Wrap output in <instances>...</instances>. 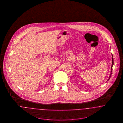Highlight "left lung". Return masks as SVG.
Masks as SVG:
<instances>
[{"label": "left lung", "instance_id": "obj_1", "mask_svg": "<svg viewBox=\"0 0 123 123\" xmlns=\"http://www.w3.org/2000/svg\"><path fill=\"white\" fill-rule=\"evenodd\" d=\"M113 58H112V64H111V74H110V76H109V78L108 79V80H107V81H108L109 79H110V77H111V72H112V66H113Z\"/></svg>", "mask_w": 123, "mask_h": 123}]
</instances>
